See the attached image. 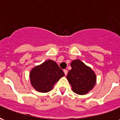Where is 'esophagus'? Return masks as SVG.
<instances>
[{"label":"esophagus","mask_w":120,"mask_h":120,"mask_svg":"<svg viewBox=\"0 0 120 120\" xmlns=\"http://www.w3.org/2000/svg\"><path fill=\"white\" fill-rule=\"evenodd\" d=\"M64 74H65V75H68V70H66V69H64Z\"/></svg>","instance_id":"obj_1"}]
</instances>
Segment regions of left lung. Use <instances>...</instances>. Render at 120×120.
Instances as JSON below:
<instances>
[{
  "mask_svg": "<svg viewBox=\"0 0 120 120\" xmlns=\"http://www.w3.org/2000/svg\"><path fill=\"white\" fill-rule=\"evenodd\" d=\"M71 66V69L68 72L67 79L73 91L80 95L88 93L96 82L95 73L78 59L73 60Z\"/></svg>",
  "mask_w": 120,
  "mask_h": 120,
  "instance_id": "1",
  "label": "left lung"
}]
</instances>
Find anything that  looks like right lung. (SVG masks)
<instances>
[{
  "label": "right lung",
  "instance_id": "add662e5",
  "mask_svg": "<svg viewBox=\"0 0 120 120\" xmlns=\"http://www.w3.org/2000/svg\"><path fill=\"white\" fill-rule=\"evenodd\" d=\"M64 75L58 65L51 60L34 67L30 73L31 86L40 93H47L52 90L55 83Z\"/></svg>",
  "mask_w": 120,
  "mask_h": 120
}]
</instances>
